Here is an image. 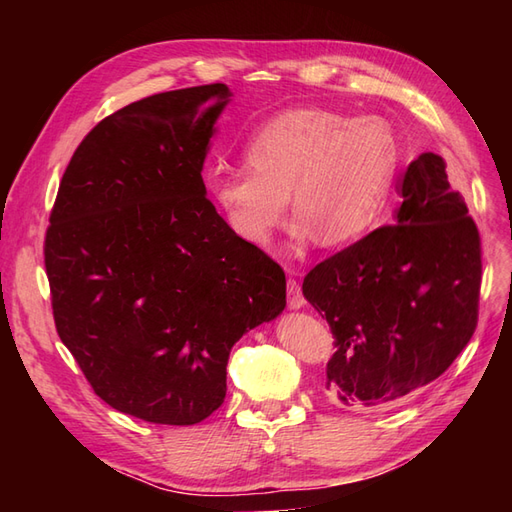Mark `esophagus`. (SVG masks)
Returning a JSON list of instances; mask_svg holds the SVG:
<instances>
[{
	"label": "esophagus",
	"mask_w": 512,
	"mask_h": 512,
	"mask_svg": "<svg viewBox=\"0 0 512 512\" xmlns=\"http://www.w3.org/2000/svg\"><path fill=\"white\" fill-rule=\"evenodd\" d=\"M286 288H288V307H290V309H301V307L305 305V299H303V292H301L299 282L294 280L292 275L288 277Z\"/></svg>",
	"instance_id": "1"
}]
</instances>
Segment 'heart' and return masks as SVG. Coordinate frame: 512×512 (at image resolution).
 <instances>
[{
    "mask_svg": "<svg viewBox=\"0 0 512 512\" xmlns=\"http://www.w3.org/2000/svg\"><path fill=\"white\" fill-rule=\"evenodd\" d=\"M243 158L247 168H218L207 181L235 235L269 243L290 196L294 237L344 245L378 220L395 177L397 141L382 117L301 106L262 121Z\"/></svg>",
    "mask_w": 512,
    "mask_h": 512,
    "instance_id": "b5f03b06",
    "label": "heart"
}]
</instances>
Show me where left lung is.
Wrapping results in <instances>:
<instances>
[{"mask_svg": "<svg viewBox=\"0 0 512 512\" xmlns=\"http://www.w3.org/2000/svg\"><path fill=\"white\" fill-rule=\"evenodd\" d=\"M395 224L322 260L303 294L327 318L335 354L327 391L382 408L442 376L478 322L480 235L446 162L421 153L401 179Z\"/></svg>", "mask_w": 512, "mask_h": 512, "instance_id": "obj_1", "label": "left lung"}]
</instances>
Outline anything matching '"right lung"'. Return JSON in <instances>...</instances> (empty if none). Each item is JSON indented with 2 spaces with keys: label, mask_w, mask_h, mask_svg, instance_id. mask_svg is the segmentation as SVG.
<instances>
[{
  "label": "right lung",
  "mask_w": 512,
  "mask_h": 512,
  "mask_svg": "<svg viewBox=\"0 0 512 512\" xmlns=\"http://www.w3.org/2000/svg\"><path fill=\"white\" fill-rule=\"evenodd\" d=\"M224 83L164 91L91 130L61 177L44 267L61 342L108 406L196 425L230 348L286 307V275L235 235L200 170Z\"/></svg>",
  "instance_id": "right-lung-1"
}]
</instances>
